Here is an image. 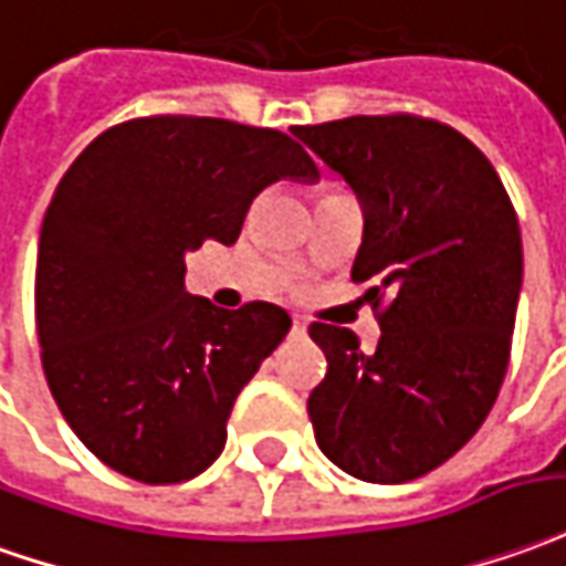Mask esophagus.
I'll return each instance as SVG.
<instances>
[{
    "instance_id": "1",
    "label": "esophagus",
    "mask_w": 566,
    "mask_h": 566,
    "mask_svg": "<svg viewBox=\"0 0 566 566\" xmlns=\"http://www.w3.org/2000/svg\"><path fill=\"white\" fill-rule=\"evenodd\" d=\"M291 334H294V337H303V334H306V324L300 322V318H294V322H291Z\"/></svg>"
}]
</instances>
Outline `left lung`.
I'll return each instance as SVG.
<instances>
[{"label":"left lung","mask_w":566,"mask_h":566,"mask_svg":"<svg viewBox=\"0 0 566 566\" xmlns=\"http://www.w3.org/2000/svg\"><path fill=\"white\" fill-rule=\"evenodd\" d=\"M291 132L365 208L352 282H370L379 322L374 352L346 327L310 324L327 358L306 405L315 441L361 481L429 475L481 429L509 370L524 272L512 199L488 156L434 118Z\"/></svg>","instance_id":"8db88e82"}]
</instances>
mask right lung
Listing matches in <instances>:
<instances>
[{
	"mask_svg": "<svg viewBox=\"0 0 566 566\" xmlns=\"http://www.w3.org/2000/svg\"><path fill=\"white\" fill-rule=\"evenodd\" d=\"M315 174L284 132L208 116L128 118L70 165L39 235L35 334L63 420L97 460L180 484L223 453L232 405L291 315L189 296L187 254L235 244L263 189Z\"/></svg>",
	"mask_w": 566,
	"mask_h": 566,
	"instance_id": "1",
	"label": "right lung"
}]
</instances>
